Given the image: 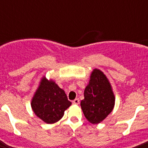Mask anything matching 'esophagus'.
<instances>
[{"instance_id": "1", "label": "esophagus", "mask_w": 148, "mask_h": 148, "mask_svg": "<svg viewBox=\"0 0 148 148\" xmlns=\"http://www.w3.org/2000/svg\"><path fill=\"white\" fill-rule=\"evenodd\" d=\"M72 103H74V104H79V103H80V100H79L78 98L74 99V101H72Z\"/></svg>"}]
</instances>
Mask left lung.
Instances as JSON below:
<instances>
[{
  "instance_id": "obj_1",
  "label": "left lung",
  "mask_w": 148,
  "mask_h": 148,
  "mask_svg": "<svg viewBox=\"0 0 148 148\" xmlns=\"http://www.w3.org/2000/svg\"><path fill=\"white\" fill-rule=\"evenodd\" d=\"M81 106L86 118L92 124L105 119L114 106V96L106 76L100 70L93 71Z\"/></svg>"
}]
</instances>
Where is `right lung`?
I'll list each match as a JSON object with an SVG mask.
<instances>
[{"label": "right lung", "instance_id": "right-lung-1", "mask_svg": "<svg viewBox=\"0 0 148 148\" xmlns=\"http://www.w3.org/2000/svg\"><path fill=\"white\" fill-rule=\"evenodd\" d=\"M71 102L67 95L53 81L43 78L31 101L34 112L47 124H53L61 119L64 110Z\"/></svg>", "mask_w": 148, "mask_h": 148}]
</instances>
